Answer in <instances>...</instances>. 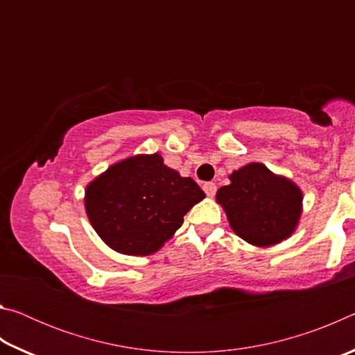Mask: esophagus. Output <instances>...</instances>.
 I'll return each instance as SVG.
<instances>
[{
  "label": "esophagus",
  "instance_id": "esophagus-1",
  "mask_svg": "<svg viewBox=\"0 0 355 355\" xmlns=\"http://www.w3.org/2000/svg\"><path fill=\"white\" fill-rule=\"evenodd\" d=\"M216 189H218V188H216V184L211 183V182L203 184V191H205V194H207L208 197H213V196L216 194Z\"/></svg>",
  "mask_w": 355,
  "mask_h": 355
}]
</instances>
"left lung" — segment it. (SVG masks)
<instances>
[{
    "mask_svg": "<svg viewBox=\"0 0 355 355\" xmlns=\"http://www.w3.org/2000/svg\"><path fill=\"white\" fill-rule=\"evenodd\" d=\"M216 192L232 230L245 243L271 248L290 238L302 216V191L293 180L261 163H249Z\"/></svg>",
    "mask_w": 355,
    "mask_h": 355,
    "instance_id": "obj_1",
    "label": "left lung"
}]
</instances>
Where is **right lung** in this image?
<instances>
[{
  "label": "right lung",
  "instance_id": "add662e5",
  "mask_svg": "<svg viewBox=\"0 0 355 355\" xmlns=\"http://www.w3.org/2000/svg\"><path fill=\"white\" fill-rule=\"evenodd\" d=\"M203 199L194 180L152 153L130 156L95 177L84 191V208L107 248L147 257L175 235L183 216Z\"/></svg>",
  "mask_w": 355,
  "mask_h": 355
}]
</instances>
